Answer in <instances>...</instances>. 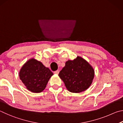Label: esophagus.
Returning a JSON list of instances; mask_svg holds the SVG:
<instances>
[{"mask_svg":"<svg viewBox=\"0 0 123 123\" xmlns=\"http://www.w3.org/2000/svg\"><path fill=\"white\" fill-rule=\"evenodd\" d=\"M59 70H57V71H55L54 72V74H59Z\"/></svg>","mask_w":123,"mask_h":123,"instance_id":"esophagus-1","label":"esophagus"}]
</instances>
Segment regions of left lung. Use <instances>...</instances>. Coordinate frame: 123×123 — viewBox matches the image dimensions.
Returning <instances> with one entry per match:
<instances>
[{
  "mask_svg": "<svg viewBox=\"0 0 123 123\" xmlns=\"http://www.w3.org/2000/svg\"><path fill=\"white\" fill-rule=\"evenodd\" d=\"M59 76L68 91L79 93L87 89L91 85L94 78V70L85 60L77 57L74 60L66 62Z\"/></svg>",
  "mask_w": 123,
  "mask_h": 123,
  "instance_id": "left-lung-1",
  "label": "left lung"
}]
</instances>
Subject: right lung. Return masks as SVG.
<instances>
[{
    "instance_id": "add662e5",
    "label": "right lung",
    "mask_w": 123,
    "mask_h": 123,
    "mask_svg": "<svg viewBox=\"0 0 123 123\" xmlns=\"http://www.w3.org/2000/svg\"><path fill=\"white\" fill-rule=\"evenodd\" d=\"M53 74L49 68L34 59L27 61L19 72L20 80L29 91L39 93L44 90Z\"/></svg>"
}]
</instances>
